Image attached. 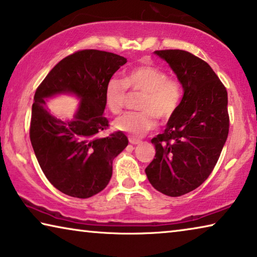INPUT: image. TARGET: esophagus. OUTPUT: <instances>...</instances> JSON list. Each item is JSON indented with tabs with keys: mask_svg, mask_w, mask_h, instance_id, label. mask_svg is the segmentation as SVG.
<instances>
[{
	"mask_svg": "<svg viewBox=\"0 0 257 257\" xmlns=\"http://www.w3.org/2000/svg\"><path fill=\"white\" fill-rule=\"evenodd\" d=\"M128 141H130V144H131V145H138V144H140V142H141L139 139H137V138H134V137H130Z\"/></svg>",
	"mask_w": 257,
	"mask_h": 257,
	"instance_id": "1",
	"label": "esophagus"
}]
</instances>
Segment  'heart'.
Masks as SVG:
<instances>
[{
	"label": "heart",
	"instance_id": "heart-1",
	"mask_svg": "<svg viewBox=\"0 0 257 257\" xmlns=\"http://www.w3.org/2000/svg\"><path fill=\"white\" fill-rule=\"evenodd\" d=\"M127 88L133 93H140L137 102L140 110L126 112L117 118L113 126L137 138L155 127V117L168 120L175 115L183 94L178 79L168 77L167 71L154 65L136 66L126 72L124 81L111 78L105 86V104L113 115L123 111L127 100Z\"/></svg>",
	"mask_w": 257,
	"mask_h": 257
}]
</instances>
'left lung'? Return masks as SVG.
Returning a JSON list of instances; mask_svg holds the SVG:
<instances>
[{
  "label": "left lung",
  "instance_id": "left-lung-1",
  "mask_svg": "<svg viewBox=\"0 0 257 257\" xmlns=\"http://www.w3.org/2000/svg\"><path fill=\"white\" fill-rule=\"evenodd\" d=\"M178 77L183 100L162 134L152 139L156 154L146 168L149 183L168 196L186 194L210 176L227 139V92L207 62L180 49L156 50Z\"/></svg>",
  "mask_w": 257,
  "mask_h": 257
}]
</instances>
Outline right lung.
Returning a JSON list of instances; mask_svg holds the SVG:
<instances>
[{"mask_svg":"<svg viewBox=\"0 0 257 257\" xmlns=\"http://www.w3.org/2000/svg\"><path fill=\"white\" fill-rule=\"evenodd\" d=\"M126 58L96 49L78 50L58 62L34 94L30 139L40 168L55 188L87 199L104 189L112 176V161L127 146L120 131L108 137L104 90ZM60 92L81 97L72 121L63 122L45 109L44 98Z\"/></svg>","mask_w":257,"mask_h":257,"instance_id":"add662e5","label":"right lung"}]
</instances>
